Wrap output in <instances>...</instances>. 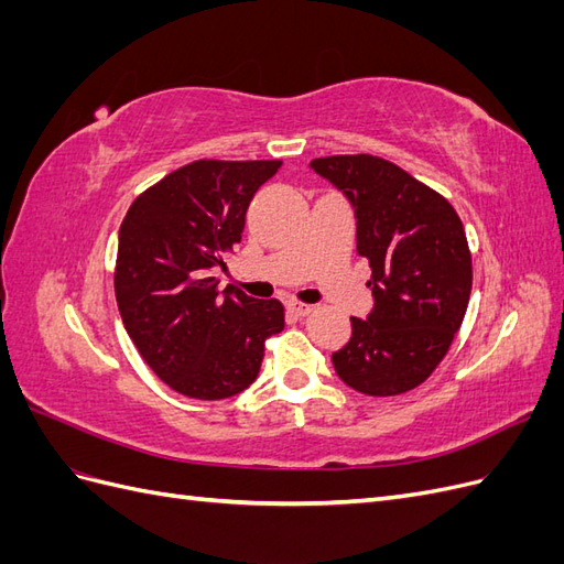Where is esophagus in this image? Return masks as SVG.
Masks as SVG:
<instances>
[{"label": "esophagus", "instance_id": "1", "mask_svg": "<svg viewBox=\"0 0 564 564\" xmlns=\"http://www.w3.org/2000/svg\"><path fill=\"white\" fill-rule=\"evenodd\" d=\"M286 308H289V313L296 315V317H305V315H311L315 311V305L303 303V301H289Z\"/></svg>", "mask_w": 564, "mask_h": 564}]
</instances>
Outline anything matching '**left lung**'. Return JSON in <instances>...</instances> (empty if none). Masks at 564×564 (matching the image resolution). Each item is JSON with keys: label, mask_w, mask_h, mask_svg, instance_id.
<instances>
[{"label": "left lung", "mask_w": 564, "mask_h": 564, "mask_svg": "<svg viewBox=\"0 0 564 564\" xmlns=\"http://www.w3.org/2000/svg\"><path fill=\"white\" fill-rule=\"evenodd\" d=\"M344 191L357 216V253L371 268L377 305L352 317V336L332 355L340 381L371 398L421 386L445 360L466 317L473 256L447 197L377 155L311 162Z\"/></svg>", "instance_id": "left-lung-1"}]
</instances>
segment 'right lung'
I'll use <instances>...</instances> for the list:
<instances>
[{
  "label": "right lung",
  "mask_w": 564,
  "mask_h": 564,
  "mask_svg": "<svg viewBox=\"0 0 564 564\" xmlns=\"http://www.w3.org/2000/svg\"><path fill=\"white\" fill-rule=\"evenodd\" d=\"M280 160H195L129 207L115 263L124 327L158 377L185 398L226 400L249 388L284 305L218 286L214 268L242 242L253 193Z\"/></svg>",
  "instance_id": "obj_1"
}]
</instances>
